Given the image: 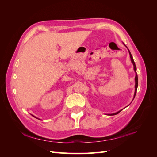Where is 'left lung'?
<instances>
[{"label": "left lung", "instance_id": "1", "mask_svg": "<svg viewBox=\"0 0 157 157\" xmlns=\"http://www.w3.org/2000/svg\"><path fill=\"white\" fill-rule=\"evenodd\" d=\"M128 52H129V54H130V58H131L132 63H133V65H134V69L135 72H136V77H135L136 85H135V93H134V98H135V96H136V92H137V86H138V78H137V73H136V67L135 62H134V59H133V57H132V54H131V53H130V50H128ZM120 112H121V111H118V112H117V113H115L109 114V115H117V114H118V113H119Z\"/></svg>", "mask_w": 157, "mask_h": 157}]
</instances>
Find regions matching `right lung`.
Masks as SVG:
<instances>
[{"instance_id":"obj_1","label":"right lung","mask_w":157,"mask_h":157,"mask_svg":"<svg viewBox=\"0 0 157 157\" xmlns=\"http://www.w3.org/2000/svg\"><path fill=\"white\" fill-rule=\"evenodd\" d=\"M33 117H34V116H33Z\"/></svg>"}]
</instances>
